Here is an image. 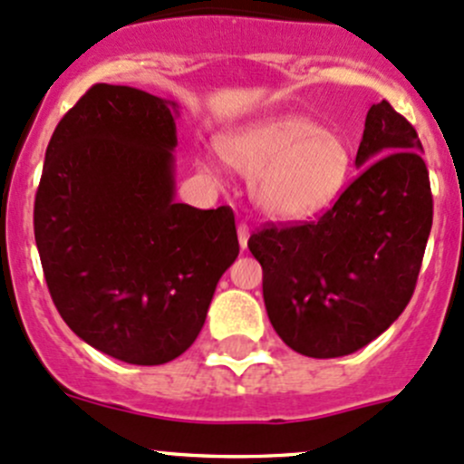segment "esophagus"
Instances as JSON below:
<instances>
[{
	"instance_id": "esophagus-1",
	"label": "esophagus",
	"mask_w": 464,
	"mask_h": 464,
	"mask_svg": "<svg viewBox=\"0 0 464 464\" xmlns=\"http://www.w3.org/2000/svg\"><path fill=\"white\" fill-rule=\"evenodd\" d=\"M249 227L246 224H237V242H240V249H246L249 245Z\"/></svg>"
}]
</instances>
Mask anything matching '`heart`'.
<instances>
[{
    "mask_svg": "<svg viewBox=\"0 0 464 464\" xmlns=\"http://www.w3.org/2000/svg\"><path fill=\"white\" fill-rule=\"evenodd\" d=\"M218 152L249 179L251 202L276 222L323 213L353 177L348 139L307 116H271L228 130L218 139ZM198 166L208 170L204 159Z\"/></svg>",
    "mask_w": 464,
    "mask_h": 464,
    "instance_id": "b5f03b06",
    "label": "heart"
}]
</instances>
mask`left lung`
Segmentation results:
<instances>
[{
  "label": "left lung",
  "instance_id": "8db88e82",
  "mask_svg": "<svg viewBox=\"0 0 464 464\" xmlns=\"http://www.w3.org/2000/svg\"><path fill=\"white\" fill-rule=\"evenodd\" d=\"M359 175L316 222L249 237L266 316L314 359L353 354L386 332L413 296L433 222L422 143L386 101L371 107Z\"/></svg>",
  "mask_w": 464,
  "mask_h": 464
}]
</instances>
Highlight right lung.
<instances>
[{
	"label": "right lung",
	"mask_w": 464,
	"mask_h": 464,
	"mask_svg": "<svg viewBox=\"0 0 464 464\" xmlns=\"http://www.w3.org/2000/svg\"><path fill=\"white\" fill-rule=\"evenodd\" d=\"M175 101L93 85L55 128L35 195V245L64 323L119 362L159 366L204 327L240 254L227 206L175 202Z\"/></svg>",
	"instance_id": "obj_1"
}]
</instances>
